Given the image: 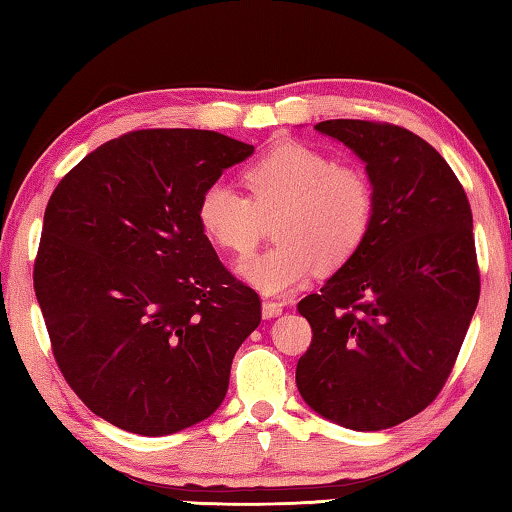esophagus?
<instances>
[{"label":"esophagus","mask_w":512,"mask_h":512,"mask_svg":"<svg viewBox=\"0 0 512 512\" xmlns=\"http://www.w3.org/2000/svg\"><path fill=\"white\" fill-rule=\"evenodd\" d=\"M282 311H284L282 302H277V300H264L262 302V316L264 318H275V316H280Z\"/></svg>","instance_id":"esophagus-1"}]
</instances>
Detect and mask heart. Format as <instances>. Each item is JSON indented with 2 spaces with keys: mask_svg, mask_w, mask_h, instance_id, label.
<instances>
[{
  "mask_svg": "<svg viewBox=\"0 0 512 512\" xmlns=\"http://www.w3.org/2000/svg\"><path fill=\"white\" fill-rule=\"evenodd\" d=\"M244 185L248 196L223 183L207 185L196 219L216 248L246 257L275 216L277 244L239 264V275L271 296L307 282L318 262L343 266L375 223L377 198L366 171L305 142L275 144L244 171Z\"/></svg>",
  "mask_w": 512,
  "mask_h": 512,
  "instance_id": "heart-1",
  "label": "heart"
}]
</instances>
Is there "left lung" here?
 <instances>
[{"label": "left lung", "instance_id": "obj_1", "mask_svg": "<svg viewBox=\"0 0 512 512\" xmlns=\"http://www.w3.org/2000/svg\"><path fill=\"white\" fill-rule=\"evenodd\" d=\"M314 128L366 162L377 210L354 257L298 302L314 336L296 384L327 420L388 429L443 391L474 316L470 201L443 155L402 126L329 119Z\"/></svg>", "mask_w": 512, "mask_h": 512}]
</instances>
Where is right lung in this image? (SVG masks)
Wrapping results in <instances>:
<instances>
[{
  "label": "right lung",
  "instance_id": "obj_1",
  "mask_svg": "<svg viewBox=\"0 0 512 512\" xmlns=\"http://www.w3.org/2000/svg\"><path fill=\"white\" fill-rule=\"evenodd\" d=\"M253 151L214 131L146 128L85 155L49 198L33 289L51 352L119 429L167 436L228 393L262 300L221 264L196 205Z\"/></svg>",
  "mask_w": 512,
  "mask_h": 512
}]
</instances>
